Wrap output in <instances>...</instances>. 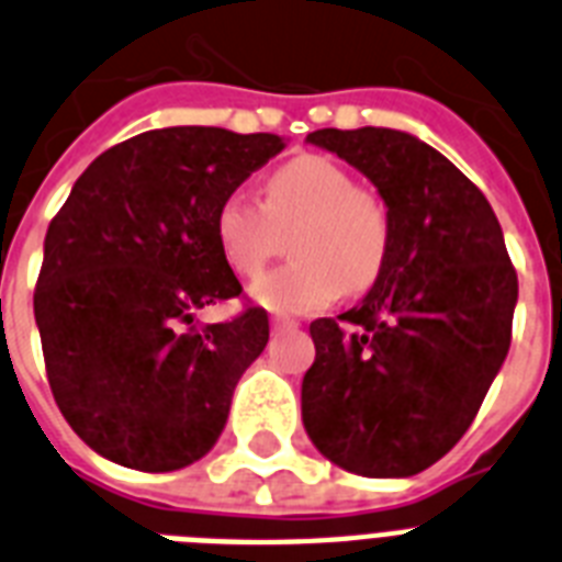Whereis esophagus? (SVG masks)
I'll return each mask as SVG.
<instances>
[{"label": "esophagus", "mask_w": 562, "mask_h": 562, "mask_svg": "<svg viewBox=\"0 0 562 562\" xmlns=\"http://www.w3.org/2000/svg\"><path fill=\"white\" fill-rule=\"evenodd\" d=\"M296 326H300V323L289 321V317H273V321H271L273 331H294Z\"/></svg>", "instance_id": "esophagus-1"}]
</instances>
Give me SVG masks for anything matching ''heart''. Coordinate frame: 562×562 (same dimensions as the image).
I'll return each instance as SVG.
<instances>
[{
	"label": "heart",
	"instance_id": "b5f03b06",
	"mask_svg": "<svg viewBox=\"0 0 562 562\" xmlns=\"http://www.w3.org/2000/svg\"><path fill=\"white\" fill-rule=\"evenodd\" d=\"M294 262L254 282V300L273 314H312L344 291H367L390 257L384 199L355 184L326 155H296L262 184V204L231 193L216 210V241L231 271L257 277L290 234Z\"/></svg>",
	"mask_w": 562,
	"mask_h": 562
}]
</instances>
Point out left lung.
Listing matches in <instances>:
<instances>
[{
	"instance_id": "8db88e82",
	"label": "left lung",
	"mask_w": 562,
	"mask_h": 562,
	"mask_svg": "<svg viewBox=\"0 0 562 562\" xmlns=\"http://www.w3.org/2000/svg\"><path fill=\"white\" fill-rule=\"evenodd\" d=\"M390 210L386 266L363 303L308 326L303 424L358 476H413L476 418L510 346L517 271L471 178L418 138L384 126L317 130Z\"/></svg>"
}]
</instances>
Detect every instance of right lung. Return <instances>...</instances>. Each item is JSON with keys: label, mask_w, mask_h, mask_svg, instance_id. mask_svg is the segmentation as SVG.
<instances>
[{"label": "right lung", "mask_w": 562, "mask_h": 562, "mask_svg": "<svg viewBox=\"0 0 562 562\" xmlns=\"http://www.w3.org/2000/svg\"><path fill=\"white\" fill-rule=\"evenodd\" d=\"M277 135L170 126L94 158L45 234L34 289L45 375L68 427L100 456L164 473L199 462L225 430L241 372L268 344L216 241V210L282 153Z\"/></svg>", "instance_id": "add662e5"}]
</instances>
